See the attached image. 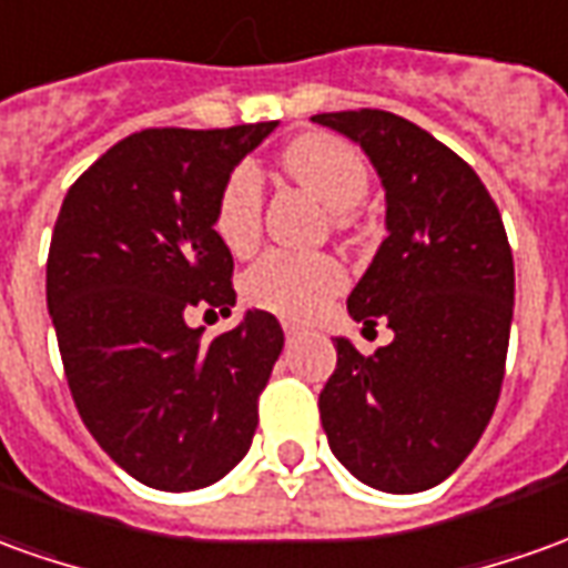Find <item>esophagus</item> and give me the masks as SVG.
<instances>
[{"label": "esophagus", "instance_id": "1", "mask_svg": "<svg viewBox=\"0 0 568 568\" xmlns=\"http://www.w3.org/2000/svg\"><path fill=\"white\" fill-rule=\"evenodd\" d=\"M283 332H285V338H295V335H301V325L283 323Z\"/></svg>", "mask_w": 568, "mask_h": 568}]
</instances>
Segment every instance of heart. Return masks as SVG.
Wrapping results in <instances>:
<instances>
[{"label": "heart", "instance_id": "obj_1", "mask_svg": "<svg viewBox=\"0 0 568 568\" xmlns=\"http://www.w3.org/2000/svg\"><path fill=\"white\" fill-rule=\"evenodd\" d=\"M285 172L313 190L332 212H351L368 190L363 153L335 134H304L283 153ZM264 187L252 162L233 165L215 202V233L233 255H245L261 236ZM347 283V273L332 255L267 252L245 271L243 295L261 311L285 320H311Z\"/></svg>", "mask_w": 568, "mask_h": 568}]
</instances>
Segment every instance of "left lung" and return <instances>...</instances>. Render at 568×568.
<instances>
[{"instance_id":"left-lung-1","label":"left lung","mask_w":568,"mask_h":568,"mask_svg":"<svg viewBox=\"0 0 568 568\" xmlns=\"http://www.w3.org/2000/svg\"><path fill=\"white\" fill-rule=\"evenodd\" d=\"M366 150L387 200V240L347 297L356 323L394 328L372 356L335 338L320 394L328 446L359 483L424 491L486 430L514 320V255L498 205L467 162L387 110L316 113Z\"/></svg>"}]
</instances>
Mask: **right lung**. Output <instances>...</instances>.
I'll use <instances>...</instances> for the list:
<instances>
[{"label": "right lung", "instance_id": "add662e5", "mask_svg": "<svg viewBox=\"0 0 568 568\" xmlns=\"http://www.w3.org/2000/svg\"><path fill=\"white\" fill-rule=\"evenodd\" d=\"M273 129H144L63 196L45 297L67 384L98 446L150 489H205L252 446L283 328L248 311L205 341L187 311L236 304L217 190Z\"/></svg>", "mask_w": 568, "mask_h": 568}]
</instances>
